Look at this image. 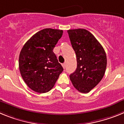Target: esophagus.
<instances>
[{
	"label": "esophagus",
	"mask_w": 124,
	"mask_h": 124,
	"mask_svg": "<svg viewBox=\"0 0 124 124\" xmlns=\"http://www.w3.org/2000/svg\"><path fill=\"white\" fill-rule=\"evenodd\" d=\"M62 67H63V69H65V67H66V63H62Z\"/></svg>",
	"instance_id": "esophagus-1"
}]
</instances>
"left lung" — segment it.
Here are the masks:
<instances>
[{
    "mask_svg": "<svg viewBox=\"0 0 124 124\" xmlns=\"http://www.w3.org/2000/svg\"><path fill=\"white\" fill-rule=\"evenodd\" d=\"M77 57V67L70 75L74 87L88 93L101 82L107 67L104 48L89 31L84 29L67 31Z\"/></svg>",
    "mask_w": 124,
    "mask_h": 124,
    "instance_id": "8db88e82",
    "label": "left lung"
}]
</instances>
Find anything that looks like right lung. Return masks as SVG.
Segmentation results:
<instances>
[{
	"label": "right lung",
	"mask_w": 124,
	"mask_h": 124,
	"mask_svg": "<svg viewBox=\"0 0 124 124\" xmlns=\"http://www.w3.org/2000/svg\"><path fill=\"white\" fill-rule=\"evenodd\" d=\"M63 31L44 29L27 40L19 55V67L28 87L38 93L51 90L63 69L53 49Z\"/></svg>",
	"instance_id": "1"
}]
</instances>
